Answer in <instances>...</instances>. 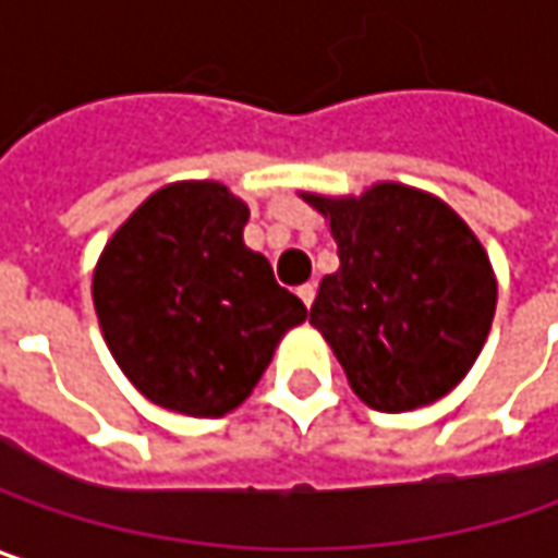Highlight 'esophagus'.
<instances>
[{"instance_id":"obj_1","label":"esophagus","mask_w":558,"mask_h":558,"mask_svg":"<svg viewBox=\"0 0 558 558\" xmlns=\"http://www.w3.org/2000/svg\"><path fill=\"white\" fill-rule=\"evenodd\" d=\"M296 296H300V300H303V303H306V306H312V300H315V283H303V287H296Z\"/></svg>"}]
</instances>
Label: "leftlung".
Instances as JSON below:
<instances>
[{"instance_id":"8db88e82","label":"left lung","mask_w":558,"mask_h":558,"mask_svg":"<svg viewBox=\"0 0 558 558\" xmlns=\"http://www.w3.org/2000/svg\"><path fill=\"white\" fill-rule=\"evenodd\" d=\"M331 227L341 268L310 322L363 404L404 413L471 373L496 315V275L474 230L442 198L401 182L363 195L303 192Z\"/></svg>"}]
</instances>
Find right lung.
Wrapping results in <instances>:
<instances>
[{"label": "right lung", "mask_w": 558, "mask_h": 558, "mask_svg": "<svg viewBox=\"0 0 558 558\" xmlns=\"http://www.w3.org/2000/svg\"><path fill=\"white\" fill-rule=\"evenodd\" d=\"M246 220V202L227 185L170 182L100 252L90 293L104 341L157 408L236 410L306 318L268 258L243 243Z\"/></svg>", "instance_id": "1"}]
</instances>
